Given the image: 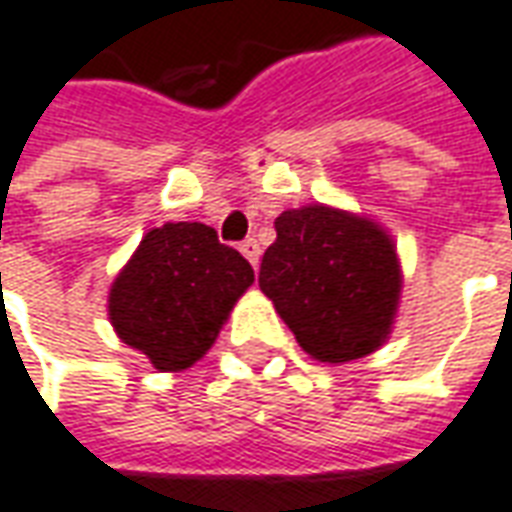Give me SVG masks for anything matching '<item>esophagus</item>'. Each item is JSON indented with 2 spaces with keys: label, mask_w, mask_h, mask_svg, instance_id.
<instances>
[{
  "label": "esophagus",
  "mask_w": 512,
  "mask_h": 512,
  "mask_svg": "<svg viewBox=\"0 0 512 512\" xmlns=\"http://www.w3.org/2000/svg\"><path fill=\"white\" fill-rule=\"evenodd\" d=\"M241 255L257 268V263H260V244H257L255 238H246L244 244H241Z\"/></svg>",
  "instance_id": "1"
}]
</instances>
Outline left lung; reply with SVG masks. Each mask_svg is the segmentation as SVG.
<instances>
[{
  "mask_svg": "<svg viewBox=\"0 0 512 512\" xmlns=\"http://www.w3.org/2000/svg\"><path fill=\"white\" fill-rule=\"evenodd\" d=\"M260 291L318 363H349L391 338L402 263L380 221L330 205L282 210Z\"/></svg>",
  "mask_w": 512,
  "mask_h": 512,
  "instance_id": "left-lung-1",
  "label": "left lung"
}]
</instances>
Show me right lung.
<instances>
[{
	"label": "right lung",
	"mask_w": 512,
	"mask_h": 512,
	"mask_svg": "<svg viewBox=\"0 0 512 512\" xmlns=\"http://www.w3.org/2000/svg\"><path fill=\"white\" fill-rule=\"evenodd\" d=\"M252 282L246 257L219 244L213 227L169 221L146 232L116 274L107 316L121 341L174 374L207 355Z\"/></svg>",
	"instance_id": "obj_1"
}]
</instances>
